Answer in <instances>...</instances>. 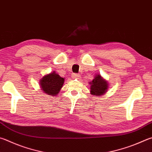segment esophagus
<instances>
[{
  "instance_id": "1",
  "label": "esophagus",
  "mask_w": 152,
  "mask_h": 152,
  "mask_svg": "<svg viewBox=\"0 0 152 152\" xmlns=\"http://www.w3.org/2000/svg\"><path fill=\"white\" fill-rule=\"evenodd\" d=\"M72 78L74 79H80V75L79 74H73Z\"/></svg>"
}]
</instances>
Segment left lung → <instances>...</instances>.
Returning <instances> with one entry per match:
<instances>
[{
    "instance_id": "left-lung-1",
    "label": "left lung",
    "mask_w": 152,
    "mask_h": 152,
    "mask_svg": "<svg viewBox=\"0 0 152 152\" xmlns=\"http://www.w3.org/2000/svg\"><path fill=\"white\" fill-rule=\"evenodd\" d=\"M90 94L96 96L104 95L108 89L107 82L102 78L100 74L96 75L93 80L90 82Z\"/></svg>"
}]
</instances>
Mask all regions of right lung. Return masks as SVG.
Listing matches in <instances>:
<instances>
[{"label":"right lung","mask_w":152,"mask_h":152,"mask_svg":"<svg viewBox=\"0 0 152 152\" xmlns=\"http://www.w3.org/2000/svg\"><path fill=\"white\" fill-rule=\"evenodd\" d=\"M64 80L55 72H52L40 79V85L44 92L48 95L55 96L58 94L64 84Z\"/></svg>","instance_id":"1"}]
</instances>
